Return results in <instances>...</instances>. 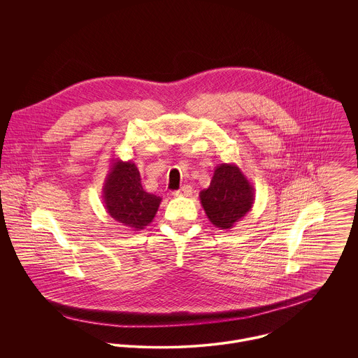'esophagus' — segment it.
I'll use <instances>...</instances> for the list:
<instances>
[{
    "label": "esophagus",
    "instance_id": "34e87169",
    "mask_svg": "<svg viewBox=\"0 0 358 358\" xmlns=\"http://www.w3.org/2000/svg\"><path fill=\"white\" fill-rule=\"evenodd\" d=\"M193 194V189L190 186H183L179 190L173 192L175 197H190Z\"/></svg>",
    "mask_w": 358,
    "mask_h": 358
}]
</instances>
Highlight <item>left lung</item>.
Segmentation results:
<instances>
[{"label": "left lung", "instance_id": "1", "mask_svg": "<svg viewBox=\"0 0 358 358\" xmlns=\"http://www.w3.org/2000/svg\"><path fill=\"white\" fill-rule=\"evenodd\" d=\"M200 201L213 226L230 230L251 210L255 190L236 164H219L209 187L200 192Z\"/></svg>", "mask_w": 358, "mask_h": 358}]
</instances>
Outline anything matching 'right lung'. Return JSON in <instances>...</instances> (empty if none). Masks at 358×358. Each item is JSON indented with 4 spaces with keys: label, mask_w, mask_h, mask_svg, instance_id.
Masks as SVG:
<instances>
[{
    "label": "right lung",
    "mask_w": 358,
    "mask_h": 358,
    "mask_svg": "<svg viewBox=\"0 0 358 358\" xmlns=\"http://www.w3.org/2000/svg\"><path fill=\"white\" fill-rule=\"evenodd\" d=\"M103 203L107 213L118 223L142 230L153 222L161 199L142 187L135 162L113 159L103 183Z\"/></svg>",
    "instance_id": "obj_1"
}]
</instances>
